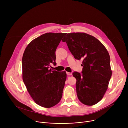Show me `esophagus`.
Masks as SVG:
<instances>
[{
    "mask_svg": "<svg viewBox=\"0 0 128 128\" xmlns=\"http://www.w3.org/2000/svg\"><path fill=\"white\" fill-rule=\"evenodd\" d=\"M66 74L68 76H71L72 74L71 72H66Z\"/></svg>",
    "mask_w": 128,
    "mask_h": 128,
    "instance_id": "esophagus-1",
    "label": "esophagus"
}]
</instances>
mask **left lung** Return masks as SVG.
<instances>
[{
	"mask_svg": "<svg viewBox=\"0 0 128 128\" xmlns=\"http://www.w3.org/2000/svg\"><path fill=\"white\" fill-rule=\"evenodd\" d=\"M66 42L75 59H82V73L74 72L78 99L86 105H93L103 98L112 72L109 54L97 38L85 33H68Z\"/></svg>",
	"mask_w": 128,
	"mask_h": 128,
	"instance_id": "left-lung-1",
	"label": "left lung"
}]
</instances>
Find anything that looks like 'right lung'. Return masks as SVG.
<instances>
[{
	"label": "right lung",
	"mask_w": 128,
	"mask_h": 128,
	"mask_svg": "<svg viewBox=\"0 0 128 128\" xmlns=\"http://www.w3.org/2000/svg\"><path fill=\"white\" fill-rule=\"evenodd\" d=\"M66 33H47L33 40L26 47L22 58L23 80L35 102L50 108L62 97L66 72L52 71L56 64V50Z\"/></svg>",
	"instance_id": "right-lung-1"
}]
</instances>
